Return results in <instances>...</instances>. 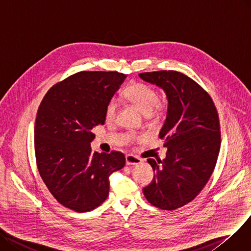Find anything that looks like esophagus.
I'll return each instance as SVG.
<instances>
[{
	"label": "esophagus",
	"instance_id": "1",
	"mask_svg": "<svg viewBox=\"0 0 251 251\" xmlns=\"http://www.w3.org/2000/svg\"><path fill=\"white\" fill-rule=\"evenodd\" d=\"M126 165H138L142 162V159L134 155H126Z\"/></svg>",
	"mask_w": 251,
	"mask_h": 251
}]
</instances>
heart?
Listing matches in <instances>:
<instances>
[{"instance_id":"heart-1","label":"heart","mask_w":251,"mask_h":251,"mask_svg":"<svg viewBox=\"0 0 251 251\" xmlns=\"http://www.w3.org/2000/svg\"><path fill=\"white\" fill-rule=\"evenodd\" d=\"M124 96L126 100L135 104L145 115H151L154 109L163 110L165 108V102L161 101L158 98V93L151 85H148L143 82H136L127 86L125 91ZM117 111V102L114 98L110 99L105 106L104 115L107 122H112L115 119ZM134 139V138H129ZM140 140V138H136Z\"/></svg>"}]
</instances>
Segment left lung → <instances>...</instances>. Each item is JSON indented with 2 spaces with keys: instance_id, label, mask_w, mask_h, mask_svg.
<instances>
[{
  "instance_id": "obj_1",
  "label": "left lung",
  "mask_w": 251,
  "mask_h": 251,
  "mask_svg": "<svg viewBox=\"0 0 251 251\" xmlns=\"http://www.w3.org/2000/svg\"><path fill=\"white\" fill-rule=\"evenodd\" d=\"M139 76L162 88L168 99L159 134L168 149L166 158L148 159L155 173L143 193L155 207L173 211L193 201L215 169L221 146L218 111L209 93L180 72H147Z\"/></svg>"
}]
</instances>
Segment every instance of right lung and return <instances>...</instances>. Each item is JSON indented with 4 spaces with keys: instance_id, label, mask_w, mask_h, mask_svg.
<instances>
[{
    "instance_id": "right-lung-1",
    "label": "right lung",
    "mask_w": 251,
    "mask_h": 251,
    "mask_svg": "<svg viewBox=\"0 0 251 251\" xmlns=\"http://www.w3.org/2000/svg\"><path fill=\"white\" fill-rule=\"evenodd\" d=\"M126 76L119 72L74 74L44 95L34 126L36 164L43 182L64 207L89 212L106 200L109 176L122 169V152H92V128L104 125L108 101Z\"/></svg>"
}]
</instances>
